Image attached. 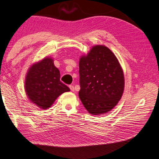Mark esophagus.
Returning <instances> with one entry per match:
<instances>
[{
    "label": "esophagus",
    "instance_id": "obj_1",
    "mask_svg": "<svg viewBox=\"0 0 159 159\" xmlns=\"http://www.w3.org/2000/svg\"><path fill=\"white\" fill-rule=\"evenodd\" d=\"M69 87H70V90L72 91V92H74V91H75V87H74L73 85H70Z\"/></svg>",
    "mask_w": 159,
    "mask_h": 159
}]
</instances>
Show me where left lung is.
<instances>
[{
  "instance_id": "obj_1",
  "label": "left lung",
  "mask_w": 159,
  "mask_h": 159,
  "mask_svg": "<svg viewBox=\"0 0 159 159\" xmlns=\"http://www.w3.org/2000/svg\"><path fill=\"white\" fill-rule=\"evenodd\" d=\"M79 97L90 114L102 115L118 104L125 89L123 70L108 47L95 45L79 62Z\"/></svg>"
}]
</instances>
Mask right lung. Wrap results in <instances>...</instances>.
I'll list each match as a JSON object with an SVG mask.
<instances>
[{
  "mask_svg": "<svg viewBox=\"0 0 159 159\" xmlns=\"http://www.w3.org/2000/svg\"><path fill=\"white\" fill-rule=\"evenodd\" d=\"M60 71L53 58L47 56L32 64L25 77V90L31 102L41 109H48L64 92H70L60 81Z\"/></svg>",
  "mask_w": 159,
  "mask_h": 159,
  "instance_id": "add662e5",
  "label": "right lung"
}]
</instances>
